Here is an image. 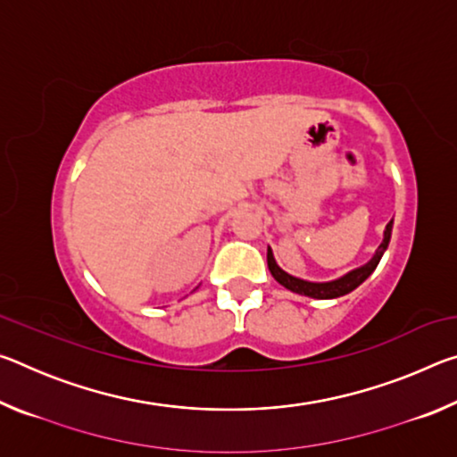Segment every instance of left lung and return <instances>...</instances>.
Masks as SVG:
<instances>
[{"mask_svg":"<svg viewBox=\"0 0 457 457\" xmlns=\"http://www.w3.org/2000/svg\"><path fill=\"white\" fill-rule=\"evenodd\" d=\"M391 231H393V220L386 223V228L383 231V242L378 244L377 252L373 253V258H370L367 264H362L359 268L351 270V272H346L345 276L337 278V280L311 282V280H303V278H296L288 272H284V270L276 264V258H274L272 247L270 245H268V270H270V274L274 276V280L278 284H282L286 290H290L294 294H300V296H308V298H316V300H330V298L345 296V294H349L354 288H359V286L375 272V268L378 266V262H381L383 253L386 252V247H389Z\"/></svg>","mask_w":457,"mask_h":457,"instance_id":"1","label":"left lung"}]
</instances>
